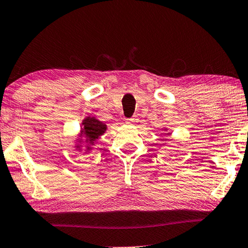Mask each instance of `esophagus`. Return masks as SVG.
I'll return each mask as SVG.
<instances>
[{"label": "esophagus", "mask_w": 248, "mask_h": 248, "mask_svg": "<svg viewBox=\"0 0 248 248\" xmlns=\"http://www.w3.org/2000/svg\"><path fill=\"white\" fill-rule=\"evenodd\" d=\"M137 123H138V118H137V116L130 118V119H127V120H125V124H130V125H135Z\"/></svg>", "instance_id": "obj_1"}]
</instances>
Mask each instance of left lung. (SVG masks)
<instances>
[{"label": "left lung", "mask_w": 248, "mask_h": 248, "mask_svg": "<svg viewBox=\"0 0 248 248\" xmlns=\"http://www.w3.org/2000/svg\"><path fill=\"white\" fill-rule=\"evenodd\" d=\"M162 129H163V131H168V128H166V127H163ZM161 135H162V133H161ZM167 135H168V136H170V135H171V132H167ZM166 143H167V142H164V141H163V142L161 143V145H164Z\"/></svg>", "instance_id": "left-lung-1"}]
</instances>
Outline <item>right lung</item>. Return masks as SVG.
Wrapping results in <instances>:
<instances>
[{
    "mask_svg": "<svg viewBox=\"0 0 248 248\" xmlns=\"http://www.w3.org/2000/svg\"><path fill=\"white\" fill-rule=\"evenodd\" d=\"M107 124L97 119L95 116H87L82 119L78 135L75 137L74 148L84 155L92 152L97 143V140L107 131Z\"/></svg>",
    "mask_w": 248,
    "mask_h": 248,
    "instance_id": "right-lung-1",
    "label": "right lung"
}]
</instances>
